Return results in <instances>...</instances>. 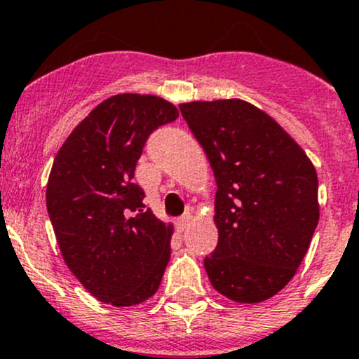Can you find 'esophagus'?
Segmentation results:
<instances>
[{
  "instance_id": "1",
  "label": "esophagus",
  "mask_w": 359,
  "mask_h": 359,
  "mask_svg": "<svg viewBox=\"0 0 359 359\" xmlns=\"http://www.w3.org/2000/svg\"><path fill=\"white\" fill-rule=\"evenodd\" d=\"M191 220H192V217H191V213H186L184 215V217H180L179 220H177V230H179V232H186V229L189 227V224H191Z\"/></svg>"
}]
</instances>
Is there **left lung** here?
Masks as SVG:
<instances>
[{
    "label": "left lung",
    "mask_w": 359,
    "mask_h": 359,
    "mask_svg": "<svg viewBox=\"0 0 359 359\" xmlns=\"http://www.w3.org/2000/svg\"><path fill=\"white\" fill-rule=\"evenodd\" d=\"M217 180L218 244L205 258L215 289L255 304L299 269L318 225V177L301 146L243 100L179 104Z\"/></svg>",
    "instance_id": "8db88e82"
}]
</instances>
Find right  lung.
<instances>
[{
  "label": "right lung",
  "instance_id": "add662e5",
  "mask_svg": "<svg viewBox=\"0 0 359 359\" xmlns=\"http://www.w3.org/2000/svg\"><path fill=\"white\" fill-rule=\"evenodd\" d=\"M179 110L151 94H116L97 104L56 153L46 186L48 215L72 273L101 303L149 299L170 259L172 224L142 210L134 184L149 134Z\"/></svg>",
  "mask_w": 359,
  "mask_h": 359
}]
</instances>
